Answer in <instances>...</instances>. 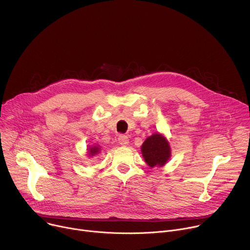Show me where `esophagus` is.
Masks as SVG:
<instances>
[{"label":"esophagus","mask_w":250,"mask_h":250,"mask_svg":"<svg viewBox=\"0 0 250 250\" xmlns=\"http://www.w3.org/2000/svg\"><path fill=\"white\" fill-rule=\"evenodd\" d=\"M119 144L123 146H125L128 145V137L127 135L125 134H120L119 135Z\"/></svg>","instance_id":"34e87169"}]
</instances>
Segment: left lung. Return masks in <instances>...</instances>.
Segmentation results:
<instances>
[{"label": "left lung", "instance_id": "obj_1", "mask_svg": "<svg viewBox=\"0 0 250 250\" xmlns=\"http://www.w3.org/2000/svg\"><path fill=\"white\" fill-rule=\"evenodd\" d=\"M142 156L150 166H163L171 156L168 141L159 133L147 137L141 146Z\"/></svg>", "mask_w": 250, "mask_h": 250}]
</instances>
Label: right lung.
<instances>
[{
  "mask_svg": "<svg viewBox=\"0 0 250 250\" xmlns=\"http://www.w3.org/2000/svg\"><path fill=\"white\" fill-rule=\"evenodd\" d=\"M89 152H90L91 155H94V154H96L97 152H99V147H97V146L91 147V148L89 149Z\"/></svg>",
  "mask_w": 250,
  "mask_h": 250,
  "instance_id": "1",
  "label": "right lung"
}]
</instances>
